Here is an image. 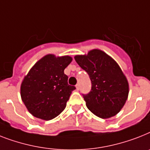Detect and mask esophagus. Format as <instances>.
<instances>
[{
	"label": "esophagus",
	"instance_id": "1",
	"mask_svg": "<svg viewBox=\"0 0 150 150\" xmlns=\"http://www.w3.org/2000/svg\"><path fill=\"white\" fill-rule=\"evenodd\" d=\"M75 87H76V89L79 90V88H80V85H79V84H77V85L75 86Z\"/></svg>",
	"mask_w": 150,
	"mask_h": 150
}]
</instances>
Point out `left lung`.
Instances as JSON below:
<instances>
[{
    "label": "left lung",
    "mask_w": 150,
    "mask_h": 150,
    "mask_svg": "<svg viewBox=\"0 0 150 150\" xmlns=\"http://www.w3.org/2000/svg\"><path fill=\"white\" fill-rule=\"evenodd\" d=\"M75 59L88 73L92 83L91 91L82 94L88 109L102 119L117 114L129 94L127 79L117 63L97 49L89 52L87 55L75 56Z\"/></svg>",
    "instance_id": "8db88e82"
}]
</instances>
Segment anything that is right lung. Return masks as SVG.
Returning a JSON list of instances; mask_svg holds the SVG:
<instances>
[{"mask_svg": "<svg viewBox=\"0 0 150 150\" xmlns=\"http://www.w3.org/2000/svg\"><path fill=\"white\" fill-rule=\"evenodd\" d=\"M69 56L56 58L47 54L32 67L21 86V96L28 110L35 117L51 120L66 107L73 90L68 83L64 69L71 63Z\"/></svg>", "mask_w": 150, "mask_h": 150, "instance_id": "1", "label": "right lung"}]
</instances>
